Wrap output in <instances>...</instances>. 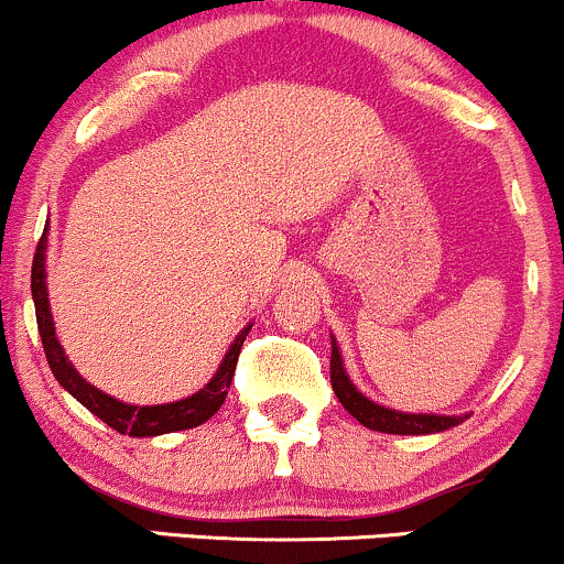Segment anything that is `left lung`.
Listing matches in <instances>:
<instances>
[{
    "label": "left lung",
    "mask_w": 564,
    "mask_h": 564,
    "mask_svg": "<svg viewBox=\"0 0 564 564\" xmlns=\"http://www.w3.org/2000/svg\"><path fill=\"white\" fill-rule=\"evenodd\" d=\"M332 387L339 398V403L358 419L360 424L373 432H387V435H432V432L451 430V426L462 424V416H432V413H400L392 408L377 405L364 398L352 387V381L345 373L341 366V355L336 349V341H332Z\"/></svg>",
    "instance_id": "obj_1"
}]
</instances>
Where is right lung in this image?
I'll use <instances>...</instances> for the list:
<instances>
[{
  "mask_svg": "<svg viewBox=\"0 0 564 564\" xmlns=\"http://www.w3.org/2000/svg\"><path fill=\"white\" fill-rule=\"evenodd\" d=\"M44 238H47V230H44L42 238H39L34 264H31V294H34L36 326H39V336H42L44 355H47V364L53 368L55 379L61 381L63 390L74 394L84 408H89V411H93L97 419H102L111 430L129 437L166 435V432L193 430V426L209 422V419L219 411V405L225 403V398H228L232 373H236L238 355H241L249 326L236 336V341H232L228 355H225V360L219 364L217 373L212 377V381L204 387V390H198L196 394H191V398L185 400H177V403H166V405L140 408V405L119 403V400H113L111 394L100 392L97 387L87 384V381L76 373V368L68 364L66 352H63L61 341H57L53 315H50L47 286H44V249H47Z\"/></svg>",
  "mask_w": 564,
  "mask_h": 564,
  "instance_id": "obj_1",
  "label": "right lung"
}]
</instances>
